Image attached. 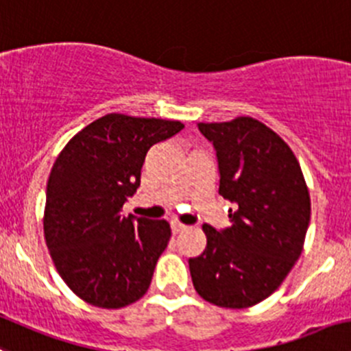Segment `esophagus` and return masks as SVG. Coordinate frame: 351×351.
Wrapping results in <instances>:
<instances>
[{
	"label": "esophagus",
	"instance_id": "esophagus-1",
	"mask_svg": "<svg viewBox=\"0 0 351 351\" xmlns=\"http://www.w3.org/2000/svg\"><path fill=\"white\" fill-rule=\"evenodd\" d=\"M186 230V226L185 224H182V223H178V221H171V231L173 233H182V231H185Z\"/></svg>",
	"mask_w": 351,
	"mask_h": 351
}]
</instances>
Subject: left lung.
Masks as SVG:
<instances>
[{
  "mask_svg": "<svg viewBox=\"0 0 351 351\" xmlns=\"http://www.w3.org/2000/svg\"><path fill=\"white\" fill-rule=\"evenodd\" d=\"M213 144L219 195L234 204L231 224H204L207 247L189 258L197 293L224 308H247L269 297L304 247L311 197L300 165L280 135L248 117L197 123Z\"/></svg>",
  "mask_w": 351,
  "mask_h": 351,
  "instance_id": "obj_1",
  "label": "left lung"
}]
</instances>
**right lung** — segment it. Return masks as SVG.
Wrapping results in <instances>:
<instances>
[{
  "mask_svg": "<svg viewBox=\"0 0 351 351\" xmlns=\"http://www.w3.org/2000/svg\"><path fill=\"white\" fill-rule=\"evenodd\" d=\"M183 130L180 121L111 113L61 151L46 189L44 237L58 273L77 297L121 308L144 297L171 230L165 219L125 217L145 154Z\"/></svg>",
  "mask_w": 351,
  "mask_h": 351,
  "instance_id": "add662e5",
  "label": "right lung"
}]
</instances>
